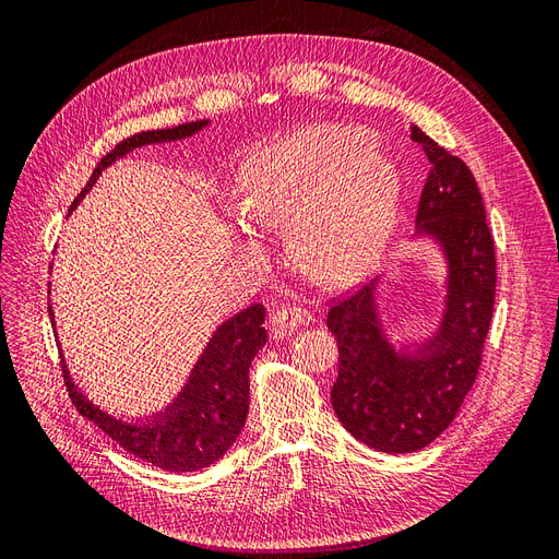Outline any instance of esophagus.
I'll use <instances>...</instances> for the list:
<instances>
[{
  "instance_id": "obj_1",
  "label": "esophagus",
  "mask_w": 559,
  "mask_h": 559,
  "mask_svg": "<svg viewBox=\"0 0 559 559\" xmlns=\"http://www.w3.org/2000/svg\"><path fill=\"white\" fill-rule=\"evenodd\" d=\"M270 321H273V329L277 333H289L298 326L310 324V312H306L302 308H296V306H286V308H277L273 312V317H270Z\"/></svg>"
}]
</instances>
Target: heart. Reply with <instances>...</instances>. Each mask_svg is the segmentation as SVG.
<instances>
[{
  "mask_svg": "<svg viewBox=\"0 0 559 559\" xmlns=\"http://www.w3.org/2000/svg\"><path fill=\"white\" fill-rule=\"evenodd\" d=\"M238 210L259 230L286 226L300 265L329 284L378 265L396 224V163L354 126H306L247 151L235 175ZM245 249L259 247L249 228Z\"/></svg>",
  "mask_w": 559,
  "mask_h": 559,
  "instance_id": "obj_1",
  "label": "heart"
}]
</instances>
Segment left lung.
I'll return each mask as SVG.
<instances>
[{"instance_id": "obj_1", "label": "left lung", "mask_w": 559, "mask_h": 559, "mask_svg": "<svg viewBox=\"0 0 559 559\" xmlns=\"http://www.w3.org/2000/svg\"><path fill=\"white\" fill-rule=\"evenodd\" d=\"M429 158L415 235H427L445 257V300L427 341L396 349L378 310V280L337 300L326 326L337 341L331 403L343 427L378 452H415L441 436L476 382L492 321L497 259L483 195L464 160L417 126Z\"/></svg>"}]
</instances>
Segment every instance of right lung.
Masks as SVG:
<instances>
[{
  "mask_svg": "<svg viewBox=\"0 0 559 559\" xmlns=\"http://www.w3.org/2000/svg\"><path fill=\"white\" fill-rule=\"evenodd\" d=\"M210 121L181 123L167 130H148L116 144L111 154L97 163L93 177L72 202L70 212L93 189L97 177L132 148L186 140L207 128ZM50 324L56 326L53 308L48 306ZM265 310L251 306L214 331L205 352L200 354L189 380L165 411L144 419L123 421L99 408L74 384L70 368L62 361V378L70 389L76 411L103 429L111 441L132 452L138 460L163 471H200L218 462L240 436L249 413V366L265 345Z\"/></svg>",
  "mask_w": 559,
  "mask_h": 559,
  "instance_id": "obj_1",
  "label": "right lung"
}]
</instances>
